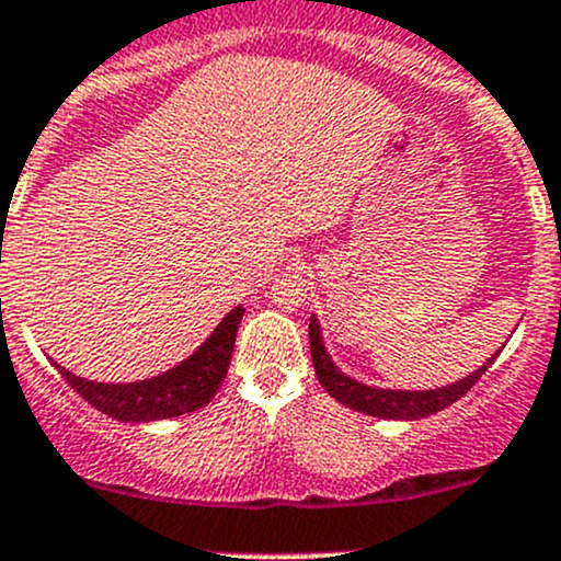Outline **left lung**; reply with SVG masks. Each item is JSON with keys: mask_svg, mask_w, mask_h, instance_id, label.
<instances>
[{"mask_svg": "<svg viewBox=\"0 0 561 561\" xmlns=\"http://www.w3.org/2000/svg\"><path fill=\"white\" fill-rule=\"evenodd\" d=\"M309 341H311V359L313 370H317L319 383L330 393L332 399H337L346 408L365 412L373 417H391V421H417V417H428L434 412L450 408L453 402H458L460 397L471 391V386L488 373V367L497 359V354H492L479 370H473L469 378L458 380V383L445 386V389H431V391H397V389H375V386L359 383V380L348 378L335 367V362L330 359L328 348L322 343V330H319L317 317H311L309 322Z\"/></svg>", "mask_w": 561, "mask_h": 561, "instance_id": "8db88e82", "label": "left lung"}]
</instances>
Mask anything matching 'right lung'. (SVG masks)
I'll return each mask as SVG.
<instances>
[{"label": "right lung", "mask_w": 561, "mask_h": 561, "mask_svg": "<svg viewBox=\"0 0 561 561\" xmlns=\"http://www.w3.org/2000/svg\"><path fill=\"white\" fill-rule=\"evenodd\" d=\"M242 317V306L231 309L186 362L138 383H95V380L79 378L66 367H55L84 402L122 423H149L186 415V412L205 408L224 383Z\"/></svg>", "instance_id": "obj_1"}]
</instances>
